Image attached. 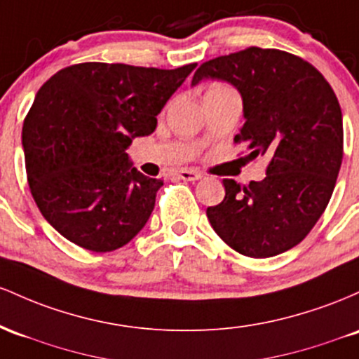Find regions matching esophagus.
<instances>
[{
    "label": "esophagus",
    "mask_w": 359,
    "mask_h": 359,
    "mask_svg": "<svg viewBox=\"0 0 359 359\" xmlns=\"http://www.w3.org/2000/svg\"><path fill=\"white\" fill-rule=\"evenodd\" d=\"M176 176L184 181H198L201 180V175L198 171H195V169H180V171H176Z\"/></svg>",
    "instance_id": "1"
}]
</instances>
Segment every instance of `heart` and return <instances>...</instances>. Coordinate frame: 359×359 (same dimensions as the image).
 I'll use <instances>...</instances> for the list:
<instances>
[{
  "mask_svg": "<svg viewBox=\"0 0 359 359\" xmlns=\"http://www.w3.org/2000/svg\"><path fill=\"white\" fill-rule=\"evenodd\" d=\"M212 90H225V88H224V86H213V88H210V90H208V91H212Z\"/></svg>",
  "mask_w": 359,
  "mask_h": 359,
  "instance_id": "b5f03b06",
  "label": "heart"
}]
</instances>
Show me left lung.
I'll return each instance as SVG.
<instances>
[{"instance_id":"8db88e82","label":"left lung","mask_w":359,"mask_h":359,"mask_svg":"<svg viewBox=\"0 0 359 359\" xmlns=\"http://www.w3.org/2000/svg\"><path fill=\"white\" fill-rule=\"evenodd\" d=\"M205 79L232 84L245 123L237 144L269 158L266 178L241 187L224 180L222 203L207 208L213 231L233 251L271 257L288 251L324 213L342 163V114L324 76L276 49H249L201 64Z\"/></svg>"}]
</instances>
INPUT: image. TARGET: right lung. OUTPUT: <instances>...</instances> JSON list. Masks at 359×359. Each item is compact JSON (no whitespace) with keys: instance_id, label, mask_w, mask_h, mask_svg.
Returning a JSON list of instances; mask_svg holds the SVG:
<instances>
[{"instance_id":"obj_1","label":"right lung","mask_w":359,"mask_h":359,"mask_svg":"<svg viewBox=\"0 0 359 359\" xmlns=\"http://www.w3.org/2000/svg\"><path fill=\"white\" fill-rule=\"evenodd\" d=\"M195 67L84 62L40 88L22 144L32 196L60 236L108 252L142 231L163 180L137 171L127 149L156 130V116Z\"/></svg>"}]
</instances>
